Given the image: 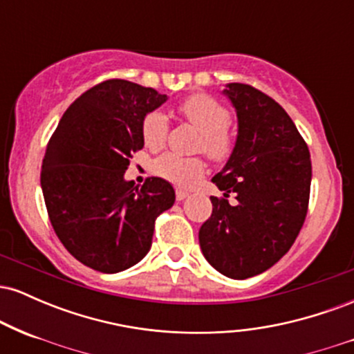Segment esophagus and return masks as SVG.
Wrapping results in <instances>:
<instances>
[{"label":"esophagus","mask_w":354,"mask_h":354,"mask_svg":"<svg viewBox=\"0 0 354 354\" xmlns=\"http://www.w3.org/2000/svg\"><path fill=\"white\" fill-rule=\"evenodd\" d=\"M186 196H188V193H186V191L176 189V200H178V201H183Z\"/></svg>","instance_id":"34e87169"}]
</instances>
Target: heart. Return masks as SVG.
<instances>
[{
    "mask_svg": "<svg viewBox=\"0 0 354 354\" xmlns=\"http://www.w3.org/2000/svg\"><path fill=\"white\" fill-rule=\"evenodd\" d=\"M180 115L201 131L198 149L205 151L213 161L223 163L234 149V135L230 128L231 115L225 104L208 95H193L183 100L178 106ZM169 123L165 113L149 111L141 123V136L149 149L156 151L166 143ZM206 165L200 156H181L176 153H165L151 163V171L156 176L173 183L180 188H188L205 174Z\"/></svg>",
    "mask_w": 354,
    "mask_h": 354,
    "instance_id": "1",
    "label": "heart"
}]
</instances>
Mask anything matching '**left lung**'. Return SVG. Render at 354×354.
I'll use <instances>...</instances> for the list:
<instances>
[{"label": "left lung", "instance_id": "1", "mask_svg": "<svg viewBox=\"0 0 354 354\" xmlns=\"http://www.w3.org/2000/svg\"><path fill=\"white\" fill-rule=\"evenodd\" d=\"M225 95L236 109L238 138L228 163L211 180L225 196H211L213 213L200 228V246L214 270L246 279L293 246L308 213L311 160L293 120L273 98L243 83H230Z\"/></svg>", "mask_w": 354, "mask_h": 354}]
</instances>
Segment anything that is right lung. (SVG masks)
I'll return each mask as SVG.
<instances>
[{"instance_id": "add662e5", "label": "right lung", "mask_w": 354, "mask_h": 354, "mask_svg": "<svg viewBox=\"0 0 354 354\" xmlns=\"http://www.w3.org/2000/svg\"><path fill=\"white\" fill-rule=\"evenodd\" d=\"M168 100L156 89L108 80L76 98L50 138L41 188L56 236L78 261L101 273L136 265L151 248L154 221L174 203L161 178L124 180L145 146L141 123Z\"/></svg>"}]
</instances>
